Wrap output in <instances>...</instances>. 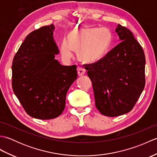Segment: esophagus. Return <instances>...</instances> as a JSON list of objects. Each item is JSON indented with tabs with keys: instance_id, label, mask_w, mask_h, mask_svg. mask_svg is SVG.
Returning a JSON list of instances; mask_svg holds the SVG:
<instances>
[{
	"instance_id": "34e87169",
	"label": "esophagus",
	"mask_w": 157,
	"mask_h": 157,
	"mask_svg": "<svg viewBox=\"0 0 157 157\" xmlns=\"http://www.w3.org/2000/svg\"><path fill=\"white\" fill-rule=\"evenodd\" d=\"M77 69H78V74L79 76H82L85 74L86 73L85 69L83 67H78Z\"/></svg>"
}]
</instances>
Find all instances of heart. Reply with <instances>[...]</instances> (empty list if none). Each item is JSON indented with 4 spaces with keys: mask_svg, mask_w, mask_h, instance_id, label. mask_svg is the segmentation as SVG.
Masks as SVG:
<instances>
[{
    "mask_svg": "<svg viewBox=\"0 0 157 157\" xmlns=\"http://www.w3.org/2000/svg\"><path fill=\"white\" fill-rule=\"evenodd\" d=\"M111 40V33L105 27L75 29L70 33L69 40L63 39L60 53L63 61L69 62L74 56V51H78L81 61L93 63L105 55Z\"/></svg>",
    "mask_w": 157,
    "mask_h": 157,
    "instance_id": "b5f03b06",
    "label": "heart"
}]
</instances>
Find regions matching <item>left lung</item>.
Instances as JSON below:
<instances>
[{
    "label": "left lung",
    "instance_id": "8db88e82",
    "mask_svg": "<svg viewBox=\"0 0 157 157\" xmlns=\"http://www.w3.org/2000/svg\"><path fill=\"white\" fill-rule=\"evenodd\" d=\"M121 42L88 70L94 90L95 105L102 115L117 117L134 107L145 86L144 52L132 32L118 24Z\"/></svg>",
    "mask_w": 157,
    "mask_h": 157
}]
</instances>
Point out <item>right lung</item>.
Listing matches in <instances>:
<instances>
[{
	"mask_svg": "<svg viewBox=\"0 0 157 157\" xmlns=\"http://www.w3.org/2000/svg\"><path fill=\"white\" fill-rule=\"evenodd\" d=\"M55 26L43 27L26 36L12 64V87L28 114L42 120L57 117L65 106L67 92L78 78L77 67L55 59L59 51Z\"/></svg>",
	"mask_w": 157,
	"mask_h": 157,
	"instance_id": "obj_1",
	"label": "right lung"
}]
</instances>
